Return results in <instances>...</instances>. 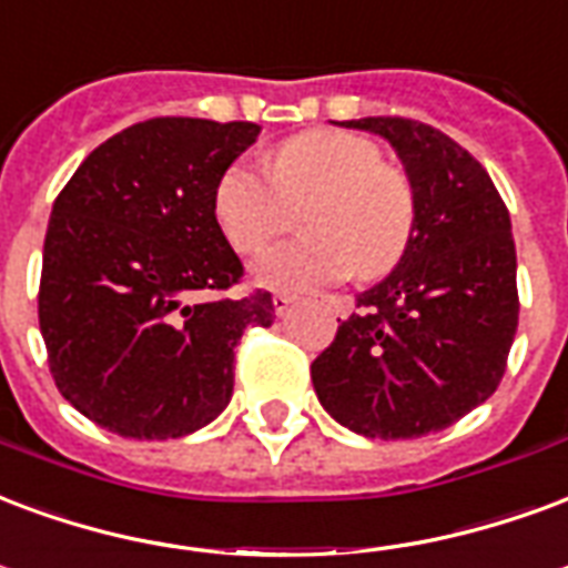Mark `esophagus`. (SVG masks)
I'll list each match as a JSON object with an SVG mask.
<instances>
[{"instance_id":"1","label":"esophagus","mask_w":568,"mask_h":568,"mask_svg":"<svg viewBox=\"0 0 568 568\" xmlns=\"http://www.w3.org/2000/svg\"><path fill=\"white\" fill-rule=\"evenodd\" d=\"M292 306H295V297L292 295H273V313H276V316H288Z\"/></svg>"}]
</instances>
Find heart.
Segmentation results:
<instances>
[{
  "instance_id": "heart-1",
  "label": "heart",
  "mask_w": 568,
  "mask_h": 568,
  "mask_svg": "<svg viewBox=\"0 0 568 568\" xmlns=\"http://www.w3.org/2000/svg\"><path fill=\"white\" fill-rule=\"evenodd\" d=\"M273 182L250 159H234L213 186V220L222 237L255 255L283 231V199L313 195L301 213L310 237L285 243L252 264V283L267 292L306 295L358 267L379 276L400 262L413 241L415 199L400 171L382 165L379 146L343 132L316 129L292 138L273 155Z\"/></svg>"
}]
</instances>
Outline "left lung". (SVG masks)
<instances>
[{
	"instance_id": "8db88e82",
	"label": "left lung",
	"mask_w": 568,
	"mask_h": 568,
	"mask_svg": "<svg viewBox=\"0 0 568 568\" xmlns=\"http://www.w3.org/2000/svg\"><path fill=\"white\" fill-rule=\"evenodd\" d=\"M379 134L415 199L397 267L358 295V313L313 361L327 415L369 439L452 427L497 390L518 331V258L497 186L448 134L403 116L348 120Z\"/></svg>"
}]
</instances>
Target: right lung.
<instances>
[{
    "label": "right lung",
    "mask_w": 568,
    "mask_h": 568,
    "mask_svg": "<svg viewBox=\"0 0 568 568\" xmlns=\"http://www.w3.org/2000/svg\"><path fill=\"white\" fill-rule=\"evenodd\" d=\"M262 125L155 116L95 146L53 204L38 325L65 400L125 439L195 434L229 406L234 346L273 301L241 280L213 186Z\"/></svg>",
    "instance_id": "1"
}]
</instances>
